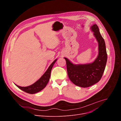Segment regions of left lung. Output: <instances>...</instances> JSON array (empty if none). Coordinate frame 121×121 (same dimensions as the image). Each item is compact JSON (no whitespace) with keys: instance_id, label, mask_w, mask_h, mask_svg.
I'll use <instances>...</instances> for the list:
<instances>
[{"instance_id":"left-lung-1","label":"left lung","mask_w":121,"mask_h":121,"mask_svg":"<svg viewBox=\"0 0 121 121\" xmlns=\"http://www.w3.org/2000/svg\"><path fill=\"white\" fill-rule=\"evenodd\" d=\"M93 35L98 43V55L91 63L74 64L67 58V71L69 78L75 85L87 88L98 82L104 71L107 60L105 41L100 33L99 27L94 24L91 27Z\"/></svg>"}]
</instances>
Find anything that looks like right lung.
<instances>
[{
  "label": "right lung",
  "instance_id": "obj_1",
  "mask_svg": "<svg viewBox=\"0 0 121 121\" xmlns=\"http://www.w3.org/2000/svg\"><path fill=\"white\" fill-rule=\"evenodd\" d=\"M57 60V59H56L53 61V62L49 66L43 75L33 84L27 86V87H21V86L16 84H15V85L21 90L29 94H35L41 91L47 85L50 79L52 69L54 65Z\"/></svg>",
  "mask_w": 121,
  "mask_h": 121
}]
</instances>
